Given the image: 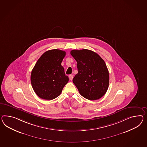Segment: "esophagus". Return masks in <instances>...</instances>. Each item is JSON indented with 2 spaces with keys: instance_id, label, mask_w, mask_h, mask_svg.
<instances>
[{
  "instance_id": "obj_1",
  "label": "esophagus",
  "mask_w": 147,
  "mask_h": 147,
  "mask_svg": "<svg viewBox=\"0 0 147 147\" xmlns=\"http://www.w3.org/2000/svg\"><path fill=\"white\" fill-rule=\"evenodd\" d=\"M73 77H74L73 75L69 76V79H70V80H72V79H73Z\"/></svg>"
}]
</instances>
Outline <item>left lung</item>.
Masks as SVG:
<instances>
[{"mask_svg": "<svg viewBox=\"0 0 147 147\" xmlns=\"http://www.w3.org/2000/svg\"><path fill=\"white\" fill-rule=\"evenodd\" d=\"M70 54L77 62L78 74L72 80L79 93L90 100L102 98L108 88L109 71L105 62L88 49H74Z\"/></svg>", "mask_w": 147, "mask_h": 147, "instance_id": "obj_1", "label": "left lung"}]
</instances>
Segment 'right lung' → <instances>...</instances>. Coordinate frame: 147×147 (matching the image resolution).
<instances>
[{
	"label": "right lung",
	"instance_id": "1",
	"mask_svg": "<svg viewBox=\"0 0 147 147\" xmlns=\"http://www.w3.org/2000/svg\"><path fill=\"white\" fill-rule=\"evenodd\" d=\"M65 51L54 49L46 51L38 59L31 74V83L39 98L51 100L60 95L69 78L61 65Z\"/></svg>",
	"mask_w": 147,
	"mask_h": 147
}]
</instances>
